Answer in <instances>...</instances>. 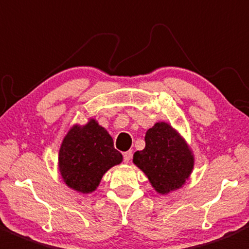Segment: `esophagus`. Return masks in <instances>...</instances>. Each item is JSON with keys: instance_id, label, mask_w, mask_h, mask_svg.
Here are the masks:
<instances>
[{"instance_id": "34e87169", "label": "esophagus", "mask_w": 249, "mask_h": 249, "mask_svg": "<svg viewBox=\"0 0 249 249\" xmlns=\"http://www.w3.org/2000/svg\"><path fill=\"white\" fill-rule=\"evenodd\" d=\"M132 158V150H127L124 153V162H129Z\"/></svg>"}]
</instances>
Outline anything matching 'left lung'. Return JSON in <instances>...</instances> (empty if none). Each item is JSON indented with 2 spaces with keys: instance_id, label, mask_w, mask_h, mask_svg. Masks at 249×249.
<instances>
[{
  "instance_id": "8db88e82",
  "label": "left lung",
  "mask_w": 249,
  "mask_h": 249,
  "mask_svg": "<svg viewBox=\"0 0 249 249\" xmlns=\"http://www.w3.org/2000/svg\"><path fill=\"white\" fill-rule=\"evenodd\" d=\"M145 147L134 154V162L160 194L184 184L194 166L192 152L166 123H157L144 137Z\"/></svg>"
}]
</instances>
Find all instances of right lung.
<instances>
[{"label": "right lung", "mask_w": 249, "mask_h": 249, "mask_svg": "<svg viewBox=\"0 0 249 249\" xmlns=\"http://www.w3.org/2000/svg\"><path fill=\"white\" fill-rule=\"evenodd\" d=\"M122 160L112 137L95 120L85 126L72 127L59 153L62 178L70 188L80 193L94 192L102 176Z\"/></svg>", "instance_id": "add662e5"}]
</instances>
